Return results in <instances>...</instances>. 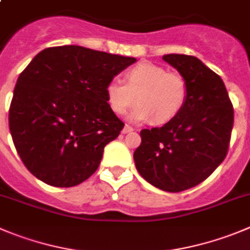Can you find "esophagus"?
<instances>
[{
  "label": "esophagus",
  "instance_id": "obj_1",
  "mask_svg": "<svg viewBox=\"0 0 250 250\" xmlns=\"http://www.w3.org/2000/svg\"><path fill=\"white\" fill-rule=\"evenodd\" d=\"M133 130H134V128H133V127H130V125H125V127H123V129H122V133H123V134H127V133H130V132H133Z\"/></svg>",
  "mask_w": 250,
  "mask_h": 250
}]
</instances>
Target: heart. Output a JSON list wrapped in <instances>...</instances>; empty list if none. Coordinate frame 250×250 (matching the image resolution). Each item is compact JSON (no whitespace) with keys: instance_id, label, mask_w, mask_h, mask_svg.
<instances>
[{"instance_id":"b5f03b06","label":"heart","mask_w":250,"mask_h":250,"mask_svg":"<svg viewBox=\"0 0 250 250\" xmlns=\"http://www.w3.org/2000/svg\"><path fill=\"white\" fill-rule=\"evenodd\" d=\"M108 106L116 114L130 113L133 122L150 120L153 125H165L174 120L185 106L188 85L181 74L167 71L153 62H141L127 72V83L114 78L107 83Z\"/></svg>"}]
</instances>
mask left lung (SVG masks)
Returning a JSON list of instances; mask_svg holds the SVG:
<instances>
[{
	"instance_id": "obj_1",
	"label": "left lung",
	"mask_w": 250,
	"mask_h": 250,
	"mask_svg": "<svg viewBox=\"0 0 250 250\" xmlns=\"http://www.w3.org/2000/svg\"><path fill=\"white\" fill-rule=\"evenodd\" d=\"M163 59L188 81V101L163 127L141 130L142 143L133 157L149 184L180 192L206 180L225 160L234 113L222 79L201 60L184 54Z\"/></svg>"
}]
</instances>
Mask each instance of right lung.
Masks as SVG:
<instances>
[{"instance_id": "add662e5", "label": "right lung", "mask_w": 250, "mask_h": 250, "mask_svg": "<svg viewBox=\"0 0 250 250\" xmlns=\"http://www.w3.org/2000/svg\"><path fill=\"white\" fill-rule=\"evenodd\" d=\"M136 60L79 45L51 46L21 72L9 130L36 178L71 188L96 171L106 144L125 127L107 104V83Z\"/></svg>"}]
</instances>
